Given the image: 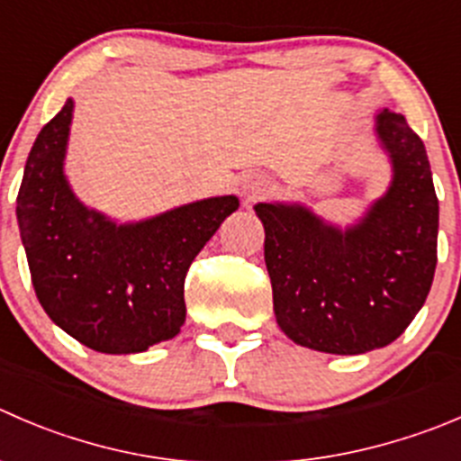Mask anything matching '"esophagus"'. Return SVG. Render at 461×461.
Segmentation results:
<instances>
[{
    "instance_id": "esophagus-1",
    "label": "esophagus",
    "mask_w": 461,
    "mask_h": 461,
    "mask_svg": "<svg viewBox=\"0 0 461 461\" xmlns=\"http://www.w3.org/2000/svg\"><path fill=\"white\" fill-rule=\"evenodd\" d=\"M240 191H243L245 200H257L270 191V180L258 176V173H249V176H245L243 180H240Z\"/></svg>"
}]
</instances>
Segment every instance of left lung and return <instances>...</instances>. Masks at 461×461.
<instances>
[{"instance_id": "obj_1", "label": "left lung", "mask_w": 461, "mask_h": 461, "mask_svg": "<svg viewBox=\"0 0 461 461\" xmlns=\"http://www.w3.org/2000/svg\"><path fill=\"white\" fill-rule=\"evenodd\" d=\"M376 137L392 182L356 225L339 230L303 204H254L276 324L308 349L356 356L387 347L430 293L439 200L426 146L390 110L376 114Z\"/></svg>"}]
</instances>
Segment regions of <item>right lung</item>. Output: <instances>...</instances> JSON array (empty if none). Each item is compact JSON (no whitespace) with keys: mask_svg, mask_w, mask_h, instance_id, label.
<instances>
[{"mask_svg":"<svg viewBox=\"0 0 461 461\" xmlns=\"http://www.w3.org/2000/svg\"><path fill=\"white\" fill-rule=\"evenodd\" d=\"M74 101L40 131L17 194L31 281L53 324L101 354H140L185 324V279L236 195L198 200L140 222L110 221L65 177Z\"/></svg>","mask_w":461,"mask_h":461,"instance_id":"add662e5","label":"right lung"}]
</instances>
